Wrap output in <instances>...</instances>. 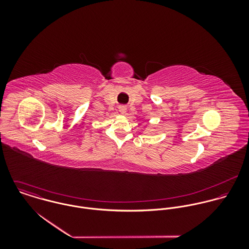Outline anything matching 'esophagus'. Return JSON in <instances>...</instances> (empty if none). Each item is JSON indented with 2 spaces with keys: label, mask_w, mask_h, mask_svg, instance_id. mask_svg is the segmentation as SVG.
Instances as JSON below:
<instances>
[{
  "label": "esophagus",
  "mask_w": 249,
  "mask_h": 249,
  "mask_svg": "<svg viewBox=\"0 0 249 249\" xmlns=\"http://www.w3.org/2000/svg\"><path fill=\"white\" fill-rule=\"evenodd\" d=\"M119 110H120L121 113H124L125 110H126V107H124V106H121V107H119Z\"/></svg>",
  "instance_id": "obj_1"
}]
</instances>
